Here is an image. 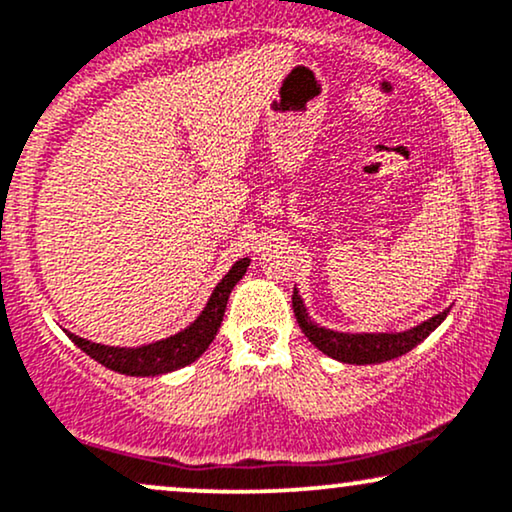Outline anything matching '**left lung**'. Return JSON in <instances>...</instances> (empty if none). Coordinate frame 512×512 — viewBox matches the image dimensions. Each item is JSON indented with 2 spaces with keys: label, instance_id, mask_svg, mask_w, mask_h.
Returning <instances> with one entry per match:
<instances>
[{
  "label": "left lung",
  "instance_id": "1",
  "mask_svg": "<svg viewBox=\"0 0 512 512\" xmlns=\"http://www.w3.org/2000/svg\"><path fill=\"white\" fill-rule=\"evenodd\" d=\"M293 315L298 319V326L303 329L307 341L324 355L334 357L346 365H379V362H389L393 357L410 353L417 343H422L432 331L448 317V310L439 315L429 317L427 322L412 326V329L398 331V334H343V331L326 329L312 322L307 315V307L303 298L298 295V288H293Z\"/></svg>",
  "mask_w": 512,
  "mask_h": 512
}]
</instances>
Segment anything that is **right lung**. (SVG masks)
<instances>
[{
  "instance_id": "add662e5",
  "label": "right lung",
  "mask_w": 512,
  "mask_h": 512,
  "mask_svg": "<svg viewBox=\"0 0 512 512\" xmlns=\"http://www.w3.org/2000/svg\"><path fill=\"white\" fill-rule=\"evenodd\" d=\"M250 267V257H240V260L229 269V274L214 286L209 295L207 305L202 312L190 322L186 329H181L174 336H166L162 341L145 343V346L121 348V346H102V343L85 341L76 334L69 338L76 346L88 353L92 360L114 372L126 374V377H159V374L176 372V369L190 365L209 348V343L217 336L221 319H224L226 303L233 286L243 279Z\"/></svg>"
}]
</instances>
